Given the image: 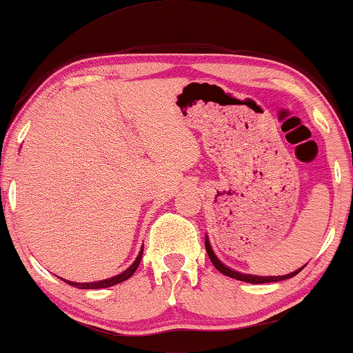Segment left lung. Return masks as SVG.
Returning <instances> with one entry per match:
<instances>
[{"label": "left lung", "instance_id": "obj_1", "mask_svg": "<svg viewBox=\"0 0 353 353\" xmlns=\"http://www.w3.org/2000/svg\"><path fill=\"white\" fill-rule=\"evenodd\" d=\"M204 245H206V252L209 255L210 261H212V265L217 268V270L222 272V274L228 276V277H233V279H238V281H243V282H249V283H266V282H279V281H285V279H290L293 276H296L299 271L303 270V268H299V270H296L294 272H290V274L287 276H254V274H243V272H238L234 270H231V268H228L227 265H223L222 261H220L217 256H215L212 247H210V243L206 236V241H204Z\"/></svg>", "mask_w": 353, "mask_h": 353}]
</instances>
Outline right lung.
<instances>
[{
	"label": "right lung",
	"mask_w": 353,
	"mask_h": 353,
	"mask_svg": "<svg viewBox=\"0 0 353 353\" xmlns=\"http://www.w3.org/2000/svg\"><path fill=\"white\" fill-rule=\"evenodd\" d=\"M143 250H144V245L141 247V252L139 255L136 256V260L133 261V265H131L128 270H125L123 272H120V274L114 276V277H109V279H104V281H97V282H71V281H66V279H61L63 282H66L68 285H72L76 288H83V290H94V288H106V287H112V285H117V283L126 281V279H130L131 276L134 274V271L138 270L141 259H143Z\"/></svg>",
	"instance_id": "add662e5"
}]
</instances>
